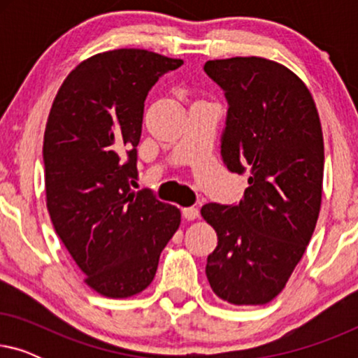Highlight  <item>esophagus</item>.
Listing matches in <instances>:
<instances>
[{"label":"esophagus","instance_id":"34e87169","mask_svg":"<svg viewBox=\"0 0 358 358\" xmlns=\"http://www.w3.org/2000/svg\"><path fill=\"white\" fill-rule=\"evenodd\" d=\"M182 217L185 220H195L199 217V208L197 207H185L182 208Z\"/></svg>","mask_w":358,"mask_h":358}]
</instances>
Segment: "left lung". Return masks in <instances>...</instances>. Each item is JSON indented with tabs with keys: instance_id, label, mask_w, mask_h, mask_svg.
<instances>
[{
	"instance_id": "left-lung-1",
	"label": "left lung",
	"mask_w": 358,
	"mask_h": 358,
	"mask_svg": "<svg viewBox=\"0 0 358 358\" xmlns=\"http://www.w3.org/2000/svg\"><path fill=\"white\" fill-rule=\"evenodd\" d=\"M203 70L228 102L223 163L249 174L238 203L202 207L218 236L205 273L222 300L264 305L283 290L320 217V115L305 83L275 62L234 57L210 60Z\"/></svg>"
}]
</instances>
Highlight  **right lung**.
I'll return each mask as SVG.
<instances>
[{
	"label": "right lung",
	"mask_w": 358,
	"mask_h": 358,
	"mask_svg": "<svg viewBox=\"0 0 358 358\" xmlns=\"http://www.w3.org/2000/svg\"><path fill=\"white\" fill-rule=\"evenodd\" d=\"M182 60L140 48L87 58L58 90L43 135L47 208L92 290L143 292L180 212L151 190L134 192L145 99Z\"/></svg>",
	"instance_id": "right-lung-1"
}]
</instances>
